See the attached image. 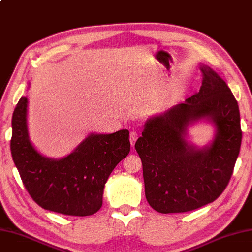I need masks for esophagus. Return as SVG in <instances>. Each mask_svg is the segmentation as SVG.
<instances>
[{"instance_id": "obj_1", "label": "esophagus", "mask_w": 252, "mask_h": 252, "mask_svg": "<svg viewBox=\"0 0 252 252\" xmlns=\"http://www.w3.org/2000/svg\"><path fill=\"white\" fill-rule=\"evenodd\" d=\"M129 139H130V144H131V146H133L134 143H136L137 139H138V133H137L136 131H131V132H130Z\"/></svg>"}]
</instances>
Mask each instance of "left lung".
I'll return each instance as SVG.
<instances>
[{
  "label": "left lung",
  "mask_w": 252,
  "mask_h": 252,
  "mask_svg": "<svg viewBox=\"0 0 252 252\" xmlns=\"http://www.w3.org/2000/svg\"><path fill=\"white\" fill-rule=\"evenodd\" d=\"M201 89L150 118L134 147L143 165L145 197L158 213H185L212 203L231 179L242 143L237 101L224 80L201 65ZM212 122L215 134L202 148L187 141L188 127Z\"/></svg>",
  "instance_id": "obj_1"
}]
</instances>
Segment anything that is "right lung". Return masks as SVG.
Wrapping results in <instances>:
<instances>
[{
  "mask_svg": "<svg viewBox=\"0 0 252 252\" xmlns=\"http://www.w3.org/2000/svg\"><path fill=\"white\" fill-rule=\"evenodd\" d=\"M28 97L18 101L11 120L10 151L32 199L45 210L90 216L100 210L105 184L130 151L129 131L90 133L63 158L42 155L30 141Z\"/></svg>",
  "mask_w": 252,
  "mask_h": 252,
  "instance_id": "obj_1",
  "label": "right lung"
}]
</instances>
